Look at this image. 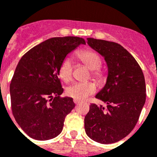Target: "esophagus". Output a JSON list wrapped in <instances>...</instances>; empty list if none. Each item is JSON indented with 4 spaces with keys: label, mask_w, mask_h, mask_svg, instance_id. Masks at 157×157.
I'll return each mask as SVG.
<instances>
[{
    "label": "esophagus",
    "mask_w": 157,
    "mask_h": 157,
    "mask_svg": "<svg viewBox=\"0 0 157 157\" xmlns=\"http://www.w3.org/2000/svg\"><path fill=\"white\" fill-rule=\"evenodd\" d=\"M73 101H74V103H75V104H77V103H80V101H79V100H78V99H74Z\"/></svg>",
    "instance_id": "1"
}]
</instances>
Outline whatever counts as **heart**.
I'll list each match as a JSON object with an SVG mask.
<instances>
[{
	"instance_id": "1",
	"label": "heart",
	"mask_w": 157,
	"mask_h": 157,
	"mask_svg": "<svg viewBox=\"0 0 157 157\" xmlns=\"http://www.w3.org/2000/svg\"><path fill=\"white\" fill-rule=\"evenodd\" d=\"M78 57L83 64L91 71V77L98 82H102L105 78V72L100 68L101 58L92 50H83L78 52ZM58 73L61 78L65 82L72 79L73 63L70 57H66L61 63ZM96 86L91 82H75L67 88V94L75 99H84L94 94Z\"/></svg>"
}]
</instances>
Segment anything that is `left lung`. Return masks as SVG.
<instances>
[{
    "mask_svg": "<svg viewBox=\"0 0 157 157\" xmlns=\"http://www.w3.org/2000/svg\"><path fill=\"white\" fill-rule=\"evenodd\" d=\"M87 44L104 58L108 75L95 95L107 104L91 103L84 120L88 136L98 143L113 144L133 130L146 100L144 76L133 56L120 44L87 38Z\"/></svg>",
    "mask_w": 157,
    "mask_h": 157,
    "instance_id": "obj_1",
    "label": "left lung"
}]
</instances>
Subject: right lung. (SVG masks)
<instances>
[{
	"label": "right lung",
	"instance_id": "right-lung-1",
	"mask_svg": "<svg viewBox=\"0 0 157 157\" xmlns=\"http://www.w3.org/2000/svg\"><path fill=\"white\" fill-rule=\"evenodd\" d=\"M85 40L78 37H53L34 46L21 58L10 83L13 115L29 137L47 140L63 131L66 116L75 104L62 98L58 78L61 63Z\"/></svg>",
	"mask_w": 157,
	"mask_h": 157
}]
</instances>
